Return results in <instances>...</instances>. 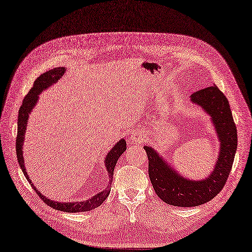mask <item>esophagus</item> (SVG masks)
Listing matches in <instances>:
<instances>
[{
  "mask_svg": "<svg viewBox=\"0 0 252 252\" xmlns=\"http://www.w3.org/2000/svg\"><path fill=\"white\" fill-rule=\"evenodd\" d=\"M131 138H132L134 143H139L140 144V143H143V141L147 138V134L145 132H141V131L137 130V131H135V132L132 133Z\"/></svg>",
  "mask_w": 252,
  "mask_h": 252,
  "instance_id": "esophagus-1",
  "label": "esophagus"
}]
</instances>
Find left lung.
<instances>
[{
  "label": "left lung",
  "instance_id": "1",
  "mask_svg": "<svg viewBox=\"0 0 252 252\" xmlns=\"http://www.w3.org/2000/svg\"><path fill=\"white\" fill-rule=\"evenodd\" d=\"M189 101L210 116L219 140V152L210 175L201 180L183 177L150 146H145L149 159V177L157 195L173 206L201 205L209 202L222 189L233 164L237 148V131L229 101L216 85L190 95Z\"/></svg>",
  "mask_w": 252,
  "mask_h": 252
}]
</instances>
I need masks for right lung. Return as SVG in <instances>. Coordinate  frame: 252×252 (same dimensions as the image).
I'll use <instances>...</instances> for the list:
<instances>
[{"label":"right lung","mask_w":252,"mask_h":252,"mask_svg":"<svg viewBox=\"0 0 252 252\" xmlns=\"http://www.w3.org/2000/svg\"><path fill=\"white\" fill-rule=\"evenodd\" d=\"M66 73V68L64 67H57L54 69H51L47 72L42 73L40 76L37 77V80L34 82V86L29 92V94L25 96L22 105L19 109V115H18V135H17V141H16V150H17V158L18 163L20 165L22 172L24 173L25 178H27L28 181L30 182L31 186L35 189V191L39 195V197L43 200L51 208H53L57 211H63L67 213H77V212H87L92 211L95 208L100 206L103 201L107 198L109 191H111L112 188V182H113V176H114V169L116 163H117L118 158L126 150V143L125 138L120 139L119 141L116 143V145L112 148L111 151H109L104 159V164L106 167V170L108 172L109 177V185L107 188L94 195L92 199L89 200H83V201H76V202H59L54 201V200H51L43 196L42 193L36 189L34 183L31 181V179L28 175L27 169H25L24 165V158H23V145H24V139H25V133H27V127H28V120L30 118V114L33 112L34 107L36 106L38 100H39V94L50 88L53 84L59 82L62 76Z\"/></svg>","instance_id":"obj_1"}]
</instances>
